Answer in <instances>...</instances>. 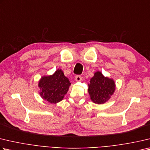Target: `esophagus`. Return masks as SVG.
Wrapping results in <instances>:
<instances>
[{"label": "esophagus", "instance_id": "esophagus-1", "mask_svg": "<svg viewBox=\"0 0 150 150\" xmlns=\"http://www.w3.org/2000/svg\"><path fill=\"white\" fill-rule=\"evenodd\" d=\"M82 80V77L81 75H76L75 76V81H81Z\"/></svg>", "mask_w": 150, "mask_h": 150}]
</instances>
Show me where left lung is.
Listing matches in <instances>:
<instances>
[{
    "label": "left lung",
    "instance_id": "obj_1",
    "mask_svg": "<svg viewBox=\"0 0 150 150\" xmlns=\"http://www.w3.org/2000/svg\"><path fill=\"white\" fill-rule=\"evenodd\" d=\"M90 83L88 93L92 101L97 104L107 102L115 92V84L114 81L108 77H105L100 71L94 73Z\"/></svg>",
    "mask_w": 150,
    "mask_h": 150
}]
</instances>
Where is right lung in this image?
<instances>
[{"label": "right lung", "instance_id": "obj_1", "mask_svg": "<svg viewBox=\"0 0 150 150\" xmlns=\"http://www.w3.org/2000/svg\"><path fill=\"white\" fill-rule=\"evenodd\" d=\"M70 84L63 71L58 69L52 75L44 76L40 79L39 82L40 95L50 103H56L63 100Z\"/></svg>", "mask_w": 150, "mask_h": 150}]
</instances>
